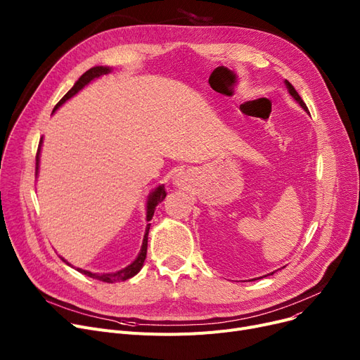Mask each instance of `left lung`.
Segmentation results:
<instances>
[{"label":"left lung","mask_w":360,"mask_h":360,"mask_svg":"<svg viewBox=\"0 0 360 360\" xmlns=\"http://www.w3.org/2000/svg\"><path fill=\"white\" fill-rule=\"evenodd\" d=\"M285 84H286V87H288V90H289V93H290V96L300 105V108L304 109L305 112H308V108H307V105L304 103V101H302V98L299 96V93L295 90V87L288 82V80H285ZM274 274V271L273 273H270V274H267V276H273ZM267 276H264V277H267Z\"/></svg>","instance_id":"left-lung-1"}]
</instances>
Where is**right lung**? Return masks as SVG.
Wrapping results in <instances>:
<instances>
[{
  "label": "right lung",
  "instance_id": "add662e5",
  "mask_svg": "<svg viewBox=\"0 0 360 360\" xmlns=\"http://www.w3.org/2000/svg\"><path fill=\"white\" fill-rule=\"evenodd\" d=\"M112 71L110 67H103V65H96L93 67L90 70H87L82 77L74 83V86L65 93V96L55 105L53 110L55 112L56 109H58L60 106H63L68 99H71L74 94H77L84 86H87L90 82H93L94 79H99L101 75H105V74H109ZM42 143H44V137L41 139L39 141V148H37V155H36V176L39 175V162H41V148H42ZM166 197V191H165V186L163 185H159L156 186L153 191H151L148 195H147V201H146V220L150 221L151 219H153V214H155V210L159 202H162ZM148 231H150V223L146 226V233H144V238H143V245H141V250L137 255V258L132 261L129 266H127L125 269L122 270H118V271H113V273H91V271H87V270H82V269H77V271L86 274L87 277H91V278H96V280H101V281H105V283H115V281H125L131 277H134L144 266V259H146V254H147V239H148ZM61 259L67 264V266L72 267L71 264L64 259L61 257ZM74 269V267H72Z\"/></svg>",
  "mask_w": 360,
  "mask_h": 360
}]
</instances>
